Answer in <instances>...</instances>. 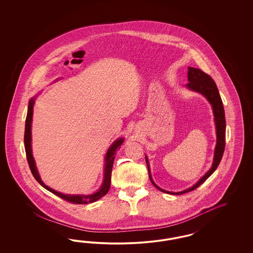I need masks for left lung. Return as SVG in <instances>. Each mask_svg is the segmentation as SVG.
<instances>
[{"instance_id":"8db88e82","label":"left lung","mask_w":253,"mask_h":253,"mask_svg":"<svg viewBox=\"0 0 253 253\" xmlns=\"http://www.w3.org/2000/svg\"><path fill=\"white\" fill-rule=\"evenodd\" d=\"M187 80L188 84H185V87L193 91V92H199L202 94L206 99L209 101V103L211 105V108L213 111V116H214L215 128H216V146H215L214 156H213V161H212V165L211 169L208 170L207 172L204 174V176L201 177L199 181L192 185L191 187L183 190L181 192H170L164 190L155 184V182L151 176L150 172V166L148 159L146 156V165L148 169V175L151 183L153 184L154 186L159 189L160 191L167 193V194H172V195H182L186 192H190L199 185L203 184L209 177L211 176L215 169L218 167L219 163L222 160V154L224 151V146H225V116H224V109H223V105H222V99L220 96V93L218 91V88L215 84L214 81L203 72L202 70L199 69H195L188 67V71H187Z\"/></svg>"}]
</instances>
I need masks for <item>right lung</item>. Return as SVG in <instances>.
<instances>
[{
	"label": "right lung",
	"instance_id": "add662e5",
	"mask_svg": "<svg viewBox=\"0 0 253 253\" xmlns=\"http://www.w3.org/2000/svg\"><path fill=\"white\" fill-rule=\"evenodd\" d=\"M58 81V80H57ZM40 94V92L37 93L35 96L31 97L29 102V107H28V113H27V118H26V124H25V135H24V143H25V149H26V155H27V160L29 162L30 168H31L32 175L37 180L39 184H41L42 187H44L48 191L53 193L54 195L58 196L59 198L65 199L71 203H76V204H88V203H92L96 200L103 198L105 195H107V192L109 190L110 187V181H111V171H112V167H113V162L115 159L116 151L117 149H120L121 146L123 145L124 142V138H118L112 143V145L109 146L107 149V153L105 156V166H104V178L103 182L99 187V189L92 194L89 195H69V194H63L60 192L56 191L53 188L47 186L42 180V178L39 174L38 169L36 167L35 160L32 155V147H31V124H32V116H33V107L35 104V100Z\"/></svg>",
	"mask_w": 253,
	"mask_h": 253
}]
</instances>
